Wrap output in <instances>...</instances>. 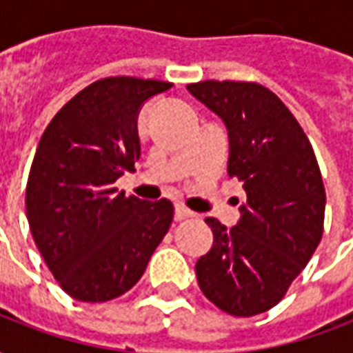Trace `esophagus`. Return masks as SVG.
<instances>
[{
    "mask_svg": "<svg viewBox=\"0 0 353 353\" xmlns=\"http://www.w3.org/2000/svg\"><path fill=\"white\" fill-rule=\"evenodd\" d=\"M176 219L177 221H181V219H187V217H192V212H189L183 204H176Z\"/></svg>",
    "mask_w": 353,
    "mask_h": 353,
    "instance_id": "34e87169",
    "label": "esophagus"
}]
</instances>
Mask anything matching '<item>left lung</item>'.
<instances>
[{
	"instance_id": "left-lung-1",
	"label": "left lung",
	"mask_w": 353,
	"mask_h": 353,
	"mask_svg": "<svg viewBox=\"0 0 353 353\" xmlns=\"http://www.w3.org/2000/svg\"><path fill=\"white\" fill-rule=\"evenodd\" d=\"M187 90L227 126V172L245 191L232 229L206 217L214 245L196 261L199 285L217 308L250 318L280 303L321 240L318 161L301 124L268 88L204 81Z\"/></svg>"
}]
</instances>
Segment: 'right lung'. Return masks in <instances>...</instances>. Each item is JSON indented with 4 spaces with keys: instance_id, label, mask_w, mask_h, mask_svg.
<instances>
[{
    "instance_id": "right-lung-1",
    "label": "right lung",
    "mask_w": 353,
    "mask_h": 353,
    "mask_svg": "<svg viewBox=\"0 0 353 353\" xmlns=\"http://www.w3.org/2000/svg\"><path fill=\"white\" fill-rule=\"evenodd\" d=\"M170 83L109 77L58 111L43 132L26 187L37 250L65 293L105 303L132 289L168 232L174 206L124 196L115 181L139 161L138 115Z\"/></svg>"
}]
</instances>
